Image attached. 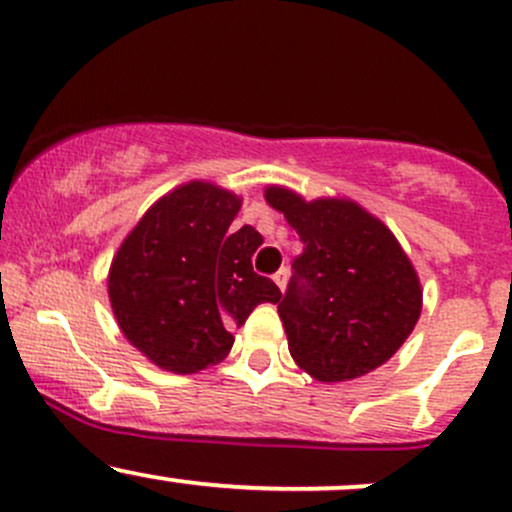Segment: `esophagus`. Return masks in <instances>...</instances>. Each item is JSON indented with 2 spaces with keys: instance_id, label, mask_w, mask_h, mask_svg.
<instances>
[{
  "instance_id": "34e87169",
  "label": "esophagus",
  "mask_w": 512,
  "mask_h": 512,
  "mask_svg": "<svg viewBox=\"0 0 512 512\" xmlns=\"http://www.w3.org/2000/svg\"><path fill=\"white\" fill-rule=\"evenodd\" d=\"M274 282H277L279 289L284 291V289H286V282H289V269H286V267L279 269V272L274 274Z\"/></svg>"
}]
</instances>
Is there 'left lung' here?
I'll return each mask as SVG.
<instances>
[{
  "label": "left lung",
  "instance_id": "1",
  "mask_svg": "<svg viewBox=\"0 0 512 512\" xmlns=\"http://www.w3.org/2000/svg\"><path fill=\"white\" fill-rule=\"evenodd\" d=\"M303 252L277 311L289 352L318 381H347L384 364L420 316L418 274L393 233L352 201H303L267 189Z\"/></svg>",
  "mask_w": 512,
  "mask_h": 512
}]
</instances>
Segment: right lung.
Segmentation results:
<instances>
[{"instance_id": "1", "label": "right lung", "mask_w": 512, "mask_h": 512, "mask_svg": "<svg viewBox=\"0 0 512 512\" xmlns=\"http://www.w3.org/2000/svg\"><path fill=\"white\" fill-rule=\"evenodd\" d=\"M240 199L206 182L162 196L131 230L109 272V299L123 335L174 374L221 362L260 303L282 291L252 269L262 235L228 233Z\"/></svg>"}]
</instances>
